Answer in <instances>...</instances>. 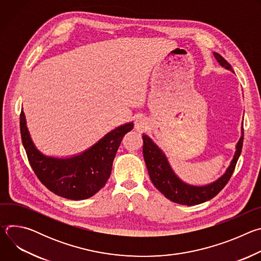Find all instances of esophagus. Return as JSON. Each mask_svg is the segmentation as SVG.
Listing matches in <instances>:
<instances>
[{
    "mask_svg": "<svg viewBox=\"0 0 261 261\" xmlns=\"http://www.w3.org/2000/svg\"><path fill=\"white\" fill-rule=\"evenodd\" d=\"M135 128H136L139 132L144 131L145 128H146V122H145V120L142 119V118L137 119L136 122H135Z\"/></svg>",
    "mask_w": 261,
    "mask_h": 261,
    "instance_id": "obj_1",
    "label": "esophagus"
}]
</instances>
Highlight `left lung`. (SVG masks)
<instances>
[{"instance_id": "obj_1", "label": "left lung", "mask_w": 261, "mask_h": 261, "mask_svg": "<svg viewBox=\"0 0 261 261\" xmlns=\"http://www.w3.org/2000/svg\"><path fill=\"white\" fill-rule=\"evenodd\" d=\"M214 57L217 62L227 70L233 72L230 64L217 53H214ZM143 139V158L147 167L148 175L151 177L152 182L155 187L169 200L186 205H195L205 202L214 198L230 179L233 170L236 168L239 157L242 153L243 141H244V128L242 127V136L237 143V151L233 159L221 177L217 180L205 185V186H193L187 182H184L172 170L169 165L165 154L161 148L147 135H142Z\"/></svg>"}]
</instances>
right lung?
I'll return each mask as SVG.
<instances>
[{
	"instance_id": "obj_1",
	"label": "right lung",
	"mask_w": 261,
	"mask_h": 261,
	"mask_svg": "<svg viewBox=\"0 0 261 261\" xmlns=\"http://www.w3.org/2000/svg\"><path fill=\"white\" fill-rule=\"evenodd\" d=\"M133 126V123H127L114 129L80 155L55 158L37 150L23 111L20 113L21 140L35 174L49 191L71 200L90 198L104 187L121 141Z\"/></svg>"
}]
</instances>
